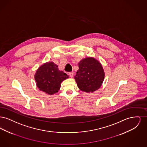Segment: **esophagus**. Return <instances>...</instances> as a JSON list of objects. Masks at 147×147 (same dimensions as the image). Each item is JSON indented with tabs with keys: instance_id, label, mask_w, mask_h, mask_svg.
<instances>
[{
	"instance_id": "34e87169",
	"label": "esophagus",
	"mask_w": 147,
	"mask_h": 147,
	"mask_svg": "<svg viewBox=\"0 0 147 147\" xmlns=\"http://www.w3.org/2000/svg\"><path fill=\"white\" fill-rule=\"evenodd\" d=\"M69 75L70 76L71 78H73L74 76V73L73 72H70V73H69Z\"/></svg>"
}]
</instances>
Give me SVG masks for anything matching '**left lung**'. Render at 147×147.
<instances>
[{
  "label": "left lung",
  "instance_id": "left-lung-1",
  "mask_svg": "<svg viewBox=\"0 0 147 147\" xmlns=\"http://www.w3.org/2000/svg\"><path fill=\"white\" fill-rule=\"evenodd\" d=\"M105 74L97 60L89 57L79 63V70L74 77L78 88L82 91L92 92L101 86Z\"/></svg>",
  "mask_w": 147,
  "mask_h": 147
}]
</instances>
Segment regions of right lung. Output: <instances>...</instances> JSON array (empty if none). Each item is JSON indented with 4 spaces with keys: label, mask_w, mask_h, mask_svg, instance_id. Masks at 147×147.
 <instances>
[{
    "label": "right lung",
    "mask_w": 147,
    "mask_h": 147,
    "mask_svg": "<svg viewBox=\"0 0 147 147\" xmlns=\"http://www.w3.org/2000/svg\"><path fill=\"white\" fill-rule=\"evenodd\" d=\"M68 78V75L58 70L53 62H47L41 66L36 73L35 79L37 87L46 94L52 95L59 90L61 83Z\"/></svg>",
    "instance_id": "right-lung-1"
}]
</instances>
